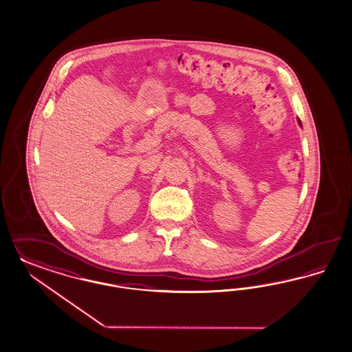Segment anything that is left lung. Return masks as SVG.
<instances>
[{"label": "left lung", "mask_w": 352, "mask_h": 352, "mask_svg": "<svg viewBox=\"0 0 352 352\" xmlns=\"http://www.w3.org/2000/svg\"><path fill=\"white\" fill-rule=\"evenodd\" d=\"M298 122H299V124H300V126H302V122H300V120H298Z\"/></svg>", "instance_id": "8db88e82"}]
</instances>
